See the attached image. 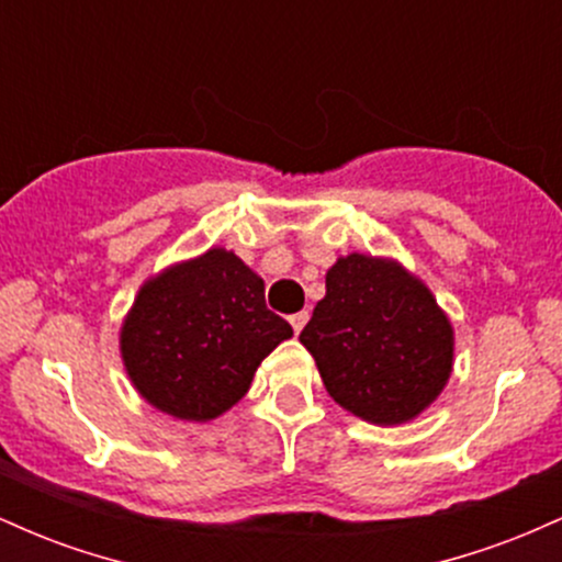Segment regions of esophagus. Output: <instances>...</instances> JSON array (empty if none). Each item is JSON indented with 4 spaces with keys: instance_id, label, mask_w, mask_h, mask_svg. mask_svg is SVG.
<instances>
[{
    "instance_id": "34e87169",
    "label": "esophagus",
    "mask_w": 562,
    "mask_h": 562,
    "mask_svg": "<svg viewBox=\"0 0 562 562\" xmlns=\"http://www.w3.org/2000/svg\"><path fill=\"white\" fill-rule=\"evenodd\" d=\"M306 322H308V312H299V314H293V317H290V325H293L295 335L303 330V325H306Z\"/></svg>"
}]
</instances>
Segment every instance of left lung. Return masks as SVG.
Wrapping results in <instances>:
<instances>
[{"label": "left lung", "instance_id": "1", "mask_svg": "<svg viewBox=\"0 0 562 562\" xmlns=\"http://www.w3.org/2000/svg\"><path fill=\"white\" fill-rule=\"evenodd\" d=\"M325 299L301 330L322 383L362 420H412L451 372V325L430 290L402 267L351 254L325 277Z\"/></svg>", "mask_w": 562, "mask_h": 562}]
</instances>
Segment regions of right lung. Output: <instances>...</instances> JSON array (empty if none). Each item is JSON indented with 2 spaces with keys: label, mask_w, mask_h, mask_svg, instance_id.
<instances>
[{
  "label": "right lung",
  "mask_w": 562,
  "mask_h": 562,
  "mask_svg": "<svg viewBox=\"0 0 562 562\" xmlns=\"http://www.w3.org/2000/svg\"><path fill=\"white\" fill-rule=\"evenodd\" d=\"M290 335L267 308L261 277L214 248L139 290L121 353L153 406L179 420H211L245 396L256 367Z\"/></svg>",
  "instance_id": "1"
}]
</instances>
